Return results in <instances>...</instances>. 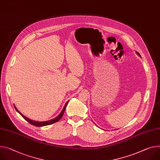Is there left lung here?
Masks as SVG:
<instances>
[{"instance_id":"obj_1","label":"left lung","mask_w":160,"mask_h":160,"mask_svg":"<svg viewBox=\"0 0 160 160\" xmlns=\"http://www.w3.org/2000/svg\"><path fill=\"white\" fill-rule=\"evenodd\" d=\"M137 55H138L140 57V53H139L138 52H137Z\"/></svg>"}]
</instances>
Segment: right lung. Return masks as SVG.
I'll return each instance as SVG.
<instances>
[{
	"instance_id": "1",
	"label": "right lung",
	"mask_w": 160,
	"mask_h": 160,
	"mask_svg": "<svg viewBox=\"0 0 160 160\" xmlns=\"http://www.w3.org/2000/svg\"><path fill=\"white\" fill-rule=\"evenodd\" d=\"M68 103V101L65 104V105H64V108H63V110H62V112H61V113H60L59 115H58L57 118H54L53 119H52V120H50V121H44V122H38V121H34L31 120L30 119H28V118H26L25 116H24L22 113H21L17 110V108L15 107H14V108H15L16 110L22 116V117H23L28 122H29L30 124H32V125H34V126H38V127H41V126H44L50 125V124H53V123H55V122H57V121H59L62 118V115H63V114H64V111H65L66 107V105H67Z\"/></svg>"
}]
</instances>
